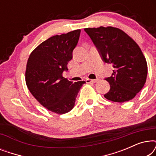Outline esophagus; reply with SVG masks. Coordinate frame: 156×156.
Returning <instances> with one entry per match:
<instances>
[{"label": "esophagus", "instance_id": "esophagus-1", "mask_svg": "<svg viewBox=\"0 0 156 156\" xmlns=\"http://www.w3.org/2000/svg\"><path fill=\"white\" fill-rule=\"evenodd\" d=\"M98 81H99V79H96V80H90V79H86V82L87 83H89V82L96 83V82H97Z\"/></svg>", "mask_w": 156, "mask_h": 156}]
</instances>
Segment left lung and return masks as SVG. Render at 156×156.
Returning <instances> with one entry per match:
<instances>
[{"label":"left lung","mask_w":156,"mask_h":156,"mask_svg":"<svg viewBox=\"0 0 156 156\" xmlns=\"http://www.w3.org/2000/svg\"><path fill=\"white\" fill-rule=\"evenodd\" d=\"M104 62L112 64V76L105 78L110 90L104 97L110 101H129L141 90L148 67L139 46L121 30L113 27L85 28Z\"/></svg>","instance_id":"8db88e82"}]
</instances>
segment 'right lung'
Instances as JSON below:
<instances>
[{"instance_id":"right-lung-1","label":"right lung","mask_w":156,"mask_h":156,"mask_svg":"<svg viewBox=\"0 0 156 156\" xmlns=\"http://www.w3.org/2000/svg\"><path fill=\"white\" fill-rule=\"evenodd\" d=\"M80 30L55 35L40 44L27 60L25 82L34 97L44 107L58 114L74 108L84 81L73 83L62 76L78 43Z\"/></svg>"}]
</instances>
